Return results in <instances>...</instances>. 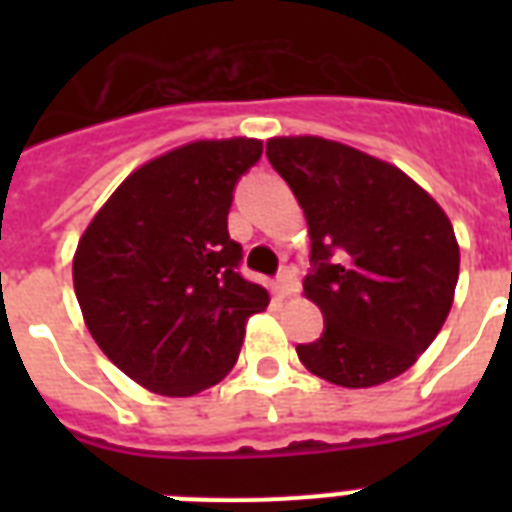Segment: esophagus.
<instances>
[{
    "label": "esophagus",
    "instance_id": "esophagus-1",
    "mask_svg": "<svg viewBox=\"0 0 512 512\" xmlns=\"http://www.w3.org/2000/svg\"><path fill=\"white\" fill-rule=\"evenodd\" d=\"M297 289H300V284H297L295 271H292V268H284L279 279H276V292H279L281 297H292L297 295Z\"/></svg>",
    "mask_w": 512,
    "mask_h": 512
}]
</instances>
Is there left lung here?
Returning a JSON list of instances; mask_svg holds the SVG:
<instances>
[{
	"instance_id": "1",
	"label": "left lung",
	"mask_w": 512,
	"mask_h": 512,
	"mask_svg": "<svg viewBox=\"0 0 512 512\" xmlns=\"http://www.w3.org/2000/svg\"><path fill=\"white\" fill-rule=\"evenodd\" d=\"M265 154L311 233L303 289L327 324L297 345L305 369L342 388L404 374L452 311L460 244L446 212L406 172L337 140L271 138Z\"/></svg>"
}]
</instances>
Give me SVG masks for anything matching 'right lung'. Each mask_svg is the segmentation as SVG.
<instances>
[{
	"mask_svg": "<svg viewBox=\"0 0 512 512\" xmlns=\"http://www.w3.org/2000/svg\"><path fill=\"white\" fill-rule=\"evenodd\" d=\"M263 140H193L132 172L84 228L74 292L100 350L159 396H196L231 372L271 295L241 276L233 185Z\"/></svg>",
	"mask_w": 512,
	"mask_h": 512,
	"instance_id": "1",
	"label": "right lung"
}]
</instances>
